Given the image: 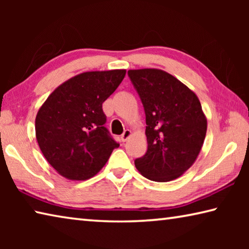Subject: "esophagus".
<instances>
[{"label":"esophagus","instance_id":"esophagus-1","mask_svg":"<svg viewBox=\"0 0 249 249\" xmlns=\"http://www.w3.org/2000/svg\"><path fill=\"white\" fill-rule=\"evenodd\" d=\"M130 136H132V132H130L129 129H126L125 132L123 133V135H122V141H123V142H126V141L128 140V138H129Z\"/></svg>","mask_w":249,"mask_h":249}]
</instances>
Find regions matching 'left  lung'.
I'll list each match as a JSON object with an SVG mask.
<instances>
[{"label":"left lung","instance_id":"left-lung-1","mask_svg":"<svg viewBox=\"0 0 249 249\" xmlns=\"http://www.w3.org/2000/svg\"><path fill=\"white\" fill-rule=\"evenodd\" d=\"M144 105L147 153L135 160L145 178L168 182L196 162L203 146L208 121L191 89L166 71L128 70Z\"/></svg>","mask_w":249,"mask_h":249}]
</instances>
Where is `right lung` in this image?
<instances>
[{
  "label": "right lung",
  "mask_w": 249,
  "mask_h": 249,
  "mask_svg": "<svg viewBox=\"0 0 249 249\" xmlns=\"http://www.w3.org/2000/svg\"><path fill=\"white\" fill-rule=\"evenodd\" d=\"M125 74V69L77 74L56 88L39 107L36 140L59 175L69 180L90 179L120 146L104 127L102 103Z\"/></svg>",
  "instance_id": "add662e5"
}]
</instances>
